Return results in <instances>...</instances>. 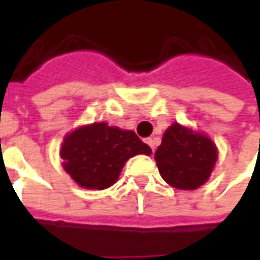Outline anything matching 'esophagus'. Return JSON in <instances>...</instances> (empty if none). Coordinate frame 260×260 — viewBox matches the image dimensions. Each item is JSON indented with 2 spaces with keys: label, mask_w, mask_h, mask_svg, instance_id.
<instances>
[{
  "label": "esophagus",
  "mask_w": 260,
  "mask_h": 260,
  "mask_svg": "<svg viewBox=\"0 0 260 260\" xmlns=\"http://www.w3.org/2000/svg\"><path fill=\"white\" fill-rule=\"evenodd\" d=\"M146 143L149 145V146L152 147V150H154V146H156V139H153V138H149V139H146Z\"/></svg>",
  "instance_id": "esophagus-1"
}]
</instances>
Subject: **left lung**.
<instances>
[{
    "label": "left lung",
    "instance_id": "obj_1",
    "mask_svg": "<svg viewBox=\"0 0 260 260\" xmlns=\"http://www.w3.org/2000/svg\"><path fill=\"white\" fill-rule=\"evenodd\" d=\"M154 160L167 184L192 191L209 180L217 160V149L205 134L174 122L164 132Z\"/></svg>",
    "mask_w": 260,
    "mask_h": 260
}]
</instances>
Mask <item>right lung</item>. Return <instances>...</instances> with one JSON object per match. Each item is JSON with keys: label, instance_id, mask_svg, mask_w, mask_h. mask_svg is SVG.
I'll return each mask as SVG.
<instances>
[{"label": "right lung", "instance_id": "add662e5", "mask_svg": "<svg viewBox=\"0 0 260 260\" xmlns=\"http://www.w3.org/2000/svg\"><path fill=\"white\" fill-rule=\"evenodd\" d=\"M150 153L134 131L96 122L65 136L59 154L62 167L78 185L102 191L115 184L128 158Z\"/></svg>", "mask_w": 260, "mask_h": 260}]
</instances>
